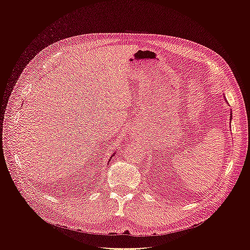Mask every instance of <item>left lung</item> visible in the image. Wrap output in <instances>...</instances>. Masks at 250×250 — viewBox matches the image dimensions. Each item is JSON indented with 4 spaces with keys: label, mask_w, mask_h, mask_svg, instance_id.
I'll return each instance as SVG.
<instances>
[{
    "label": "left lung",
    "mask_w": 250,
    "mask_h": 250,
    "mask_svg": "<svg viewBox=\"0 0 250 250\" xmlns=\"http://www.w3.org/2000/svg\"><path fill=\"white\" fill-rule=\"evenodd\" d=\"M230 118H231V117H230Z\"/></svg>",
    "instance_id": "8db88e82"
}]
</instances>
